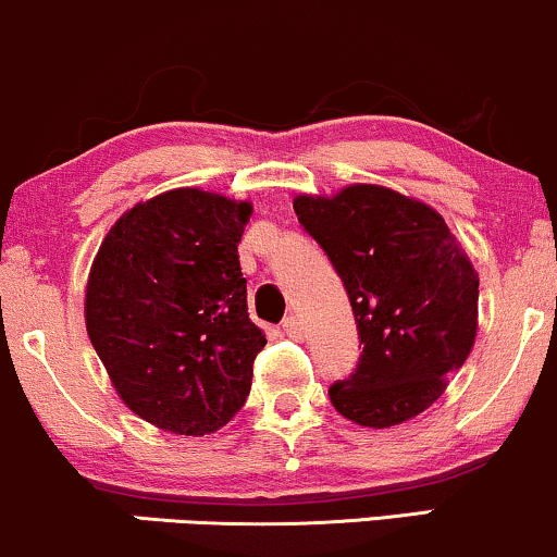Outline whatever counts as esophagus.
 I'll return each instance as SVG.
<instances>
[{
  "label": "esophagus",
  "instance_id": "esophagus-1",
  "mask_svg": "<svg viewBox=\"0 0 557 557\" xmlns=\"http://www.w3.org/2000/svg\"><path fill=\"white\" fill-rule=\"evenodd\" d=\"M281 331H284V335H289L292 341L305 338V327H301V322L294 318V314H292V318H286L284 322H281Z\"/></svg>",
  "mask_w": 557,
  "mask_h": 557
}]
</instances>
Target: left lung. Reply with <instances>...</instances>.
<instances>
[{"label":"left lung","mask_w":557,"mask_h":557,"mask_svg":"<svg viewBox=\"0 0 557 557\" xmlns=\"http://www.w3.org/2000/svg\"><path fill=\"white\" fill-rule=\"evenodd\" d=\"M294 211L343 278L363 343L333 408L367 429L421 416L475 346L480 281L462 243L436 209L387 185L299 194Z\"/></svg>","instance_id":"obj_1"}]
</instances>
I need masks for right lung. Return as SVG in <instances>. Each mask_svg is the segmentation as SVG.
Here are the masks:
<instances>
[{
  "label": "right lung",
  "mask_w": 557,
  "mask_h": 557,
  "mask_svg": "<svg viewBox=\"0 0 557 557\" xmlns=\"http://www.w3.org/2000/svg\"><path fill=\"white\" fill-rule=\"evenodd\" d=\"M250 214L214 190H164L123 211L89 265V341L123 405L170 434H214L250 395L265 346L237 258Z\"/></svg>",
  "instance_id": "add662e5"
}]
</instances>
